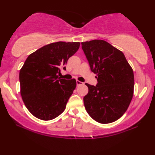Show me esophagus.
<instances>
[{"instance_id": "1", "label": "esophagus", "mask_w": 155, "mask_h": 155, "mask_svg": "<svg viewBox=\"0 0 155 155\" xmlns=\"http://www.w3.org/2000/svg\"><path fill=\"white\" fill-rule=\"evenodd\" d=\"M76 83H77V85H78V86L82 85V84H83V83H82V82L79 81V80H77V81H76Z\"/></svg>"}]
</instances>
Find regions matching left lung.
<instances>
[{"mask_svg": "<svg viewBox=\"0 0 155 155\" xmlns=\"http://www.w3.org/2000/svg\"><path fill=\"white\" fill-rule=\"evenodd\" d=\"M90 69L96 74V86L86 83L87 112L100 124H110L124 115L134 92V73L124 53L104 40L82 42Z\"/></svg>", "mask_w": 155, "mask_h": 155, "instance_id": "1", "label": "left lung"}]
</instances>
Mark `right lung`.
<instances>
[{"label":"right lung","mask_w":155,"mask_h":155,"mask_svg":"<svg viewBox=\"0 0 155 155\" xmlns=\"http://www.w3.org/2000/svg\"><path fill=\"white\" fill-rule=\"evenodd\" d=\"M80 45V42H54L27 57L20 71V94L36 118L52 120L64 111L77 83L75 79H61L58 73L65 69L64 65Z\"/></svg>","instance_id":"add662e5"}]
</instances>
